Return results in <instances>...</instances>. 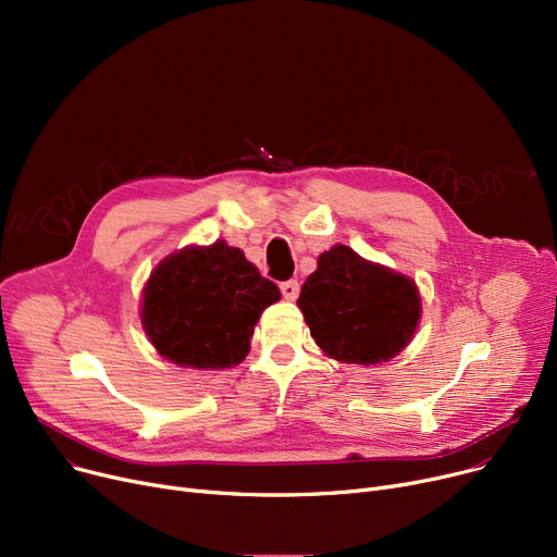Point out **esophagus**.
Returning <instances> with one entry per match:
<instances>
[{
    "label": "esophagus",
    "mask_w": 557,
    "mask_h": 557,
    "mask_svg": "<svg viewBox=\"0 0 557 557\" xmlns=\"http://www.w3.org/2000/svg\"><path fill=\"white\" fill-rule=\"evenodd\" d=\"M280 290H282V298L284 300L294 302L298 298V294H300V284H298V280H286V282L280 284Z\"/></svg>",
    "instance_id": "34e87169"
}]
</instances>
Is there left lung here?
I'll use <instances>...</instances> for the list:
<instances>
[{
    "label": "left lung",
    "instance_id": "obj_1",
    "mask_svg": "<svg viewBox=\"0 0 557 557\" xmlns=\"http://www.w3.org/2000/svg\"><path fill=\"white\" fill-rule=\"evenodd\" d=\"M298 307L315 345L343 363H382L411 341L420 320L413 280L334 246L318 257Z\"/></svg>",
    "mask_w": 557,
    "mask_h": 557
}]
</instances>
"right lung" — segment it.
Masks as SVG:
<instances>
[{
    "instance_id": "right-lung-1",
    "label": "right lung",
    "mask_w": 557,
    "mask_h": 557,
    "mask_svg": "<svg viewBox=\"0 0 557 557\" xmlns=\"http://www.w3.org/2000/svg\"><path fill=\"white\" fill-rule=\"evenodd\" d=\"M280 300L239 248L225 242L166 257L144 288L141 325L158 352L198 370L246 359L261 311Z\"/></svg>"
}]
</instances>
